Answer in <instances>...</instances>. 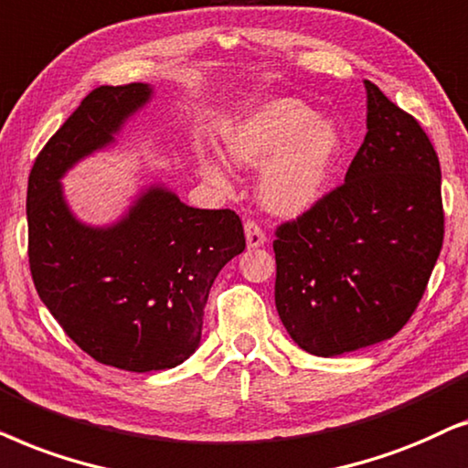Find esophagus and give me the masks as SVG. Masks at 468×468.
I'll list each match as a JSON object with an SVG mask.
<instances>
[{"label": "esophagus", "mask_w": 468, "mask_h": 468, "mask_svg": "<svg viewBox=\"0 0 468 468\" xmlns=\"http://www.w3.org/2000/svg\"><path fill=\"white\" fill-rule=\"evenodd\" d=\"M244 233H246V244H248V248H261L267 241V235H265V230L259 227L257 222H252V220H248L246 224H244Z\"/></svg>", "instance_id": "obj_1"}]
</instances>
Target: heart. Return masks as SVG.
Returning a JSON list of instances; mask_svg holds the SVG:
<instances>
[{
    "label": "heart",
    "instance_id": "heart-1",
    "mask_svg": "<svg viewBox=\"0 0 468 468\" xmlns=\"http://www.w3.org/2000/svg\"><path fill=\"white\" fill-rule=\"evenodd\" d=\"M227 149L248 166H263L259 198L267 211L295 218L325 197L342 155V134L297 98H271L248 111L227 133ZM201 169L224 184L222 166L201 154Z\"/></svg>",
    "mask_w": 468,
    "mask_h": 468
}]
</instances>
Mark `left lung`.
Returning a JSON list of instances; mask_svg holds the SVG:
<instances>
[{
  "label": "left lung",
  "mask_w": 468,
  "mask_h": 468,
  "mask_svg": "<svg viewBox=\"0 0 468 468\" xmlns=\"http://www.w3.org/2000/svg\"><path fill=\"white\" fill-rule=\"evenodd\" d=\"M364 87L368 133L345 184L280 224L273 241L280 321L319 357L400 332L443 246L437 152L413 115Z\"/></svg>",
  "instance_id": "obj_1"
}]
</instances>
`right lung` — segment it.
<instances>
[{
    "mask_svg": "<svg viewBox=\"0 0 468 468\" xmlns=\"http://www.w3.org/2000/svg\"><path fill=\"white\" fill-rule=\"evenodd\" d=\"M152 96L147 83L87 93L38 154L27 184L36 291L87 355L128 372L176 368L197 351L211 284L246 248L235 211L190 207L165 184L145 186L107 227L72 214L61 177L113 145Z\"/></svg>",
    "mask_w": 468,
    "mask_h": 468,
    "instance_id": "add662e5",
    "label": "right lung"
}]
</instances>
